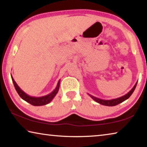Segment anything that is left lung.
Listing matches in <instances>:
<instances>
[{
	"mask_svg": "<svg viewBox=\"0 0 147 147\" xmlns=\"http://www.w3.org/2000/svg\"><path fill=\"white\" fill-rule=\"evenodd\" d=\"M137 84H138V82H137L136 84H135V86L133 87V88L131 89L127 94H124V95L121 96V97L111 99V100H103V99H100L99 98L95 97V96L91 95V94H89V93H88V94L90 96V97L92 99H93L94 101H96V102L102 104V105H104V106H114L117 105V104H120L121 102H124V100H127V99L131 95V94L133 93L134 90H135L136 87L137 86Z\"/></svg>",
	"mask_w": 147,
	"mask_h": 147,
	"instance_id": "obj_1",
	"label": "left lung"
}]
</instances>
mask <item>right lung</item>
<instances>
[{"instance_id": "obj_1", "label": "right lung", "mask_w": 147, "mask_h": 147, "mask_svg": "<svg viewBox=\"0 0 147 147\" xmlns=\"http://www.w3.org/2000/svg\"><path fill=\"white\" fill-rule=\"evenodd\" d=\"M11 77L12 81H13L15 88H16L17 93L19 94V95L21 96V98L22 99H23L24 100H25L26 102H27L30 103L33 106H43V105H46V104H49V102H51L52 100L54 98V96L56 95V94L58 93V92L59 91L60 80H59L58 84H57L55 89H54L53 92H51L50 94H47V95L40 96V97H35V96H30L19 88V86L17 85V83L16 82V81L14 80L13 78L12 77V76H11Z\"/></svg>"}]
</instances>
